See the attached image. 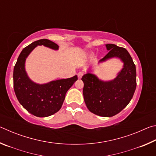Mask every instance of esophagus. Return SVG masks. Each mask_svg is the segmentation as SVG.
Returning a JSON list of instances; mask_svg holds the SVG:
<instances>
[{"label":"esophagus","mask_w":156,"mask_h":156,"mask_svg":"<svg viewBox=\"0 0 156 156\" xmlns=\"http://www.w3.org/2000/svg\"><path fill=\"white\" fill-rule=\"evenodd\" d=\"M77 75H78V78L79 79H80L82 78V76H83V72H78Z\"/></svg>","instance_id":"esophagus-1"}]
</instances>
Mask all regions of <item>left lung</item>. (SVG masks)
I'll return each mask as SVG.
<instances>
[{"label": "left lung", "instance_id": "left-lung-1", "mask_svg": "<svg viewBox=\"0 0 156 156\" xmlns=\"http://www.w3.org/2000/svg\"><path fill=\"white\" fill-rule=\"evenodd\" d=\"M105 46L109 52L99 63L114 58L120 59L123 67L117 76L105 81L88 71L82 80L84 83V100L88 109L98 115L112 117L125 108L133 98L136 88V70L126 49L113 44Z\"/></svg>", "mask_w": 156, "mask_h": 156}]
</instances>
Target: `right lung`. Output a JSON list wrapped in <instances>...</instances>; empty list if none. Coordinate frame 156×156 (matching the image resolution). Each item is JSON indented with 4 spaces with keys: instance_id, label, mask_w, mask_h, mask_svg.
<instances>
[{
    "instance_id": "add662e5",
    "label": "right lung",
    "mask_w": 156,
    "mask_h": 156,
    "mask_svg": "<svg viewBox=\"0 0 156 156\" xmlns=\"http://www.w3.org/2000/svg\"><path fill=\"white\" fill-rule=\"evenodd\" d=\"M58 50V45L47 39H41L25 47L14 69V89L17 99L25 109L37 117H47L60 109L67 91L78 80V76L38 84L31 80L25 70V61L37 46Z\"/></svg>"
}]
</instances>
